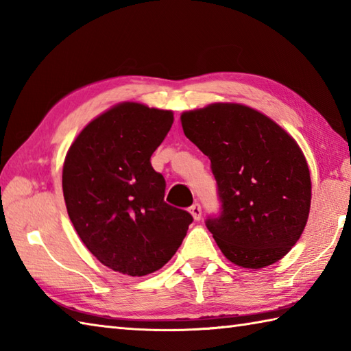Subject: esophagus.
I'll return each mask as SVG.
<instances>
[{"label":"esophagus","instance_id":"esophagus-1","mask_svg":"<svg viewBox=\"0 0 351 351\" xmlns=\"http://www.w3.org/2000/svg\"><path fill=\"white\" fill-rule=\"evenodd\" d=\"M190 213L195 217V220H200V217H202V208H200L199 204H193L190 206Z\"/></svg>","mask_w":351,"mask_h":351}]
</instances>
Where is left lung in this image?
Returning <instances> with one entry per match:
<instances>
[{"instance_id": "8db88e82", "label": "left lung", "mask_w": 351, "mask_h": 351, "mask_svg": "<svg viewBox=\"0 0 351 351\" xmlns=\"http://www.w3.org/2000/svg\"><path fill=\"white\" fill-rule=\"evenodd\" d=\"M181 122L187 138L211 160L221 205L205 225L223 255L244 268L285 256L311 208L309 169L295 140L240 104L187 111Z\"/></svg>"}]
</instances>
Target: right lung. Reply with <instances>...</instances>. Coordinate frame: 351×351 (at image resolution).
Wrapping results in <instances>:
<instances>
[{
    "label": "right lung",
    "mask_w": 351,
    "mask_h": 351,
    "mask_svg": "<svg viewBox=\"0 0 351 351\" xmlns=\"http://www.w3.org/2000/svg\"><path fill=\"white\" fill-rule=\"evenodd\" d=\"M173 113L123 102L88 123L69 147L63 196L81 241L104 265L145 276L167 264L187 235L189 211L164 202L151 156Z\"/></svg>",
    "instance_id": "obj_1"
}]
</instances>
